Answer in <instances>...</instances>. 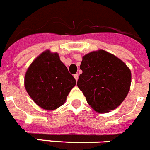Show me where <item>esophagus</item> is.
<instances>
[{
    "label": "esophagus",
    "mask_w": 150,
    "mask_h": 150,
    "mask_svg": "<svg viewBox=\"0 0 150 150\" xmlns=\"http://www.w3.org/2000/svg\"><path fill=\"white\" fill-rule=\"evenodd\" d=\"M79 74H75V75H74V78H75V79L76 81H78V79H79Z\"/></svg>",
    "instance_id": "esophagus-1"
}]
</instances>
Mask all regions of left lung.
<instances>
[{
    "instance_id": "obj_1",
    "label": "left lung",
    "mask_w": 150,
    "mask_h": 150,
    "mask_svg": "<svg viewBox=\"0 0 150 150\" xmlns=\"http://www.w3.org/2000/svg\"><path fill=\"white\" fill-rule=\"evenodd\" d=\"M77 85L87 102L100 113L116 109L127 97L131 83V70L115 55L99 50L82 58Z\"/></svg>"
}]
</instances>
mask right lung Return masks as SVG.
Returning <instances> with one entry per match:
<instances>
[{
    "instance_id": "1",
    "label": "right lung",
    "mask_w": 150,
    "mask_h": 150,
    "mask_svg": "<svg viewBox=\"0 0 150 150\" xmlns=\"http://www.w3.org/2000/svg\"><path fill=\"white\" fill-rule=\"evenodd\" d=\"M25 88L38 106L54 110L65 103L76 81L57 53L49 50L41 53L26 71Z\"/></svg>"
}]
</instances>
